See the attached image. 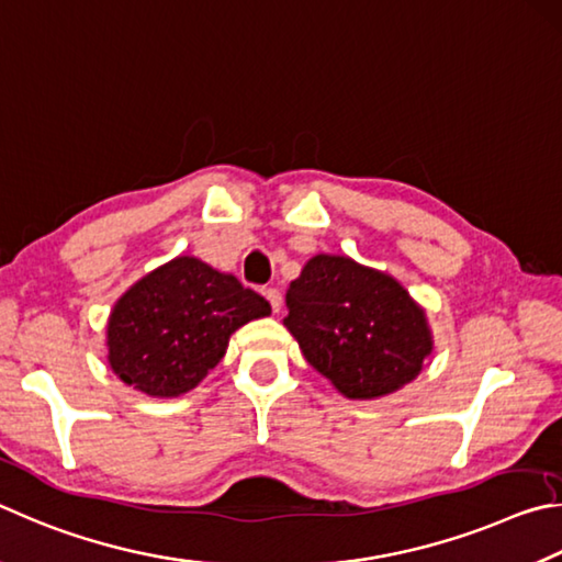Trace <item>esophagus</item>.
Returning <instances> with one entry per match:
<instances>
[{
  "label": "esophagus",
  "instance_id": "1",
  "mask_svg": "<svg viewBox=\"0 0 562 562\" xmlns=\"http://www.w3.org/2000/svg\"><path fill=\"white\" fill-rule=\"evenodd\" d=\"M263 296H266V301L271 303V311H273V313H279V311H281V303H283V299H281V291H279V289H266V291H263Z\"/></svg>",
  "mask_w": 562,
  "mask_h": 562
}]
</instances>
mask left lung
Wrapping results in <instances>:
<instances>
[{"label": "left lung", "instance_id": "1", "mask_svg": "<svg viewBox=\"0 0 562 562\" xmlns=\"http://www.w3.org/2000/svg\"><path fill=\"white\" fill-rule=\"evenodd\" d=\"M283 326L303 358L350 400L390 395L415 380L435 348L427 313L390 273L318 254L286 291Z\"/></svg>", "mask_w": 562, "mask_h": 562}]
</instances>
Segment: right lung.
Segmentation results:
<instances>
[{
	"mask_svg": "<svg viewBox=\"0 0 562 562\" xmlns=\"http://www.w3.org/2000/svg\"><path fill=\"white\" fill-rule=\"evenodd\" d=\"M271 313L232 273L177 256L115 301L105 328L108 366L150 397H180L224 358L236 328Z\"/></svg>",
	"mask_w": 562,
	"mask_h": 562,
	"instance_id": "add662e5",
	"label": "right lung"
}]
</instances>
